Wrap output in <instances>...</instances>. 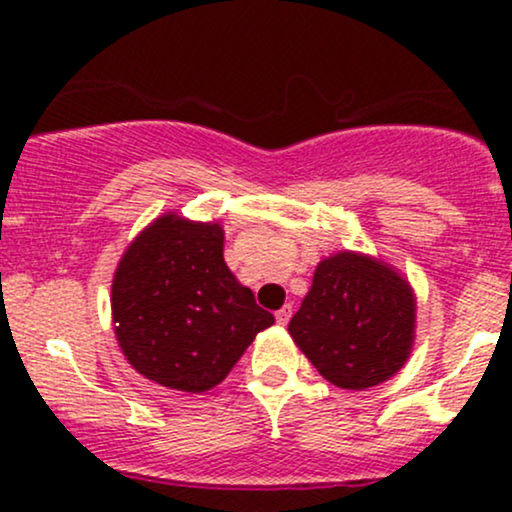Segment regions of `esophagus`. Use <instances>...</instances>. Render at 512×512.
<instances>
[{
	"label": "esophagus",
	"instance_id": "obj_1",
	"mask_svg": "<svg viewBox=\"0 0 512 512\" xmlns=\"http://www.w3.org/2000/svg\"><path fill=\"white\" fill-rule=\"evenodd\" d=\"M291 313H293V308H291V305H284V308H281V310H276V313H274L276 322H279V325H286V322L291 320Z\"/></svg>",
	"mask_w": 512,
	"mask_h": 512
}]
</instances>
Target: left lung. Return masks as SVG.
<instances>
[{"label": "left lung", "mask_w": 512, "mask_h": 512, "mask_svg": "<svg viewBox=\"0 0 512 512\" xmlns=\"http://www.w3.org/2000/svg\"><path fill=\"white\" fill-rule=\"evenodd\" d=\"M416 301L383 262L339 252L317 264L289 332L325 380L344 390L385 383L409 358Z\"/></svg>", "instance_id": "8db88e82"}]
</instances>
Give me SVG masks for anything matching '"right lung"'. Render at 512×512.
<instances>
[{"label":"right lung","mask_w":512,"mask_h":512,"mask_svg":"<svg viewBox=\"0 0 512 512\" xmlns=\"http://www.w3.org/2000/svg\"><path fill=\"white\" fill-rule=\"evenodd\" d=\"M113 322L122 354L144 378L204 392L231 373L274 315L223 262L219 223L166 214L117 264Z\"/></svg>","instance_id":"right-lung-1"}]
</instances>
